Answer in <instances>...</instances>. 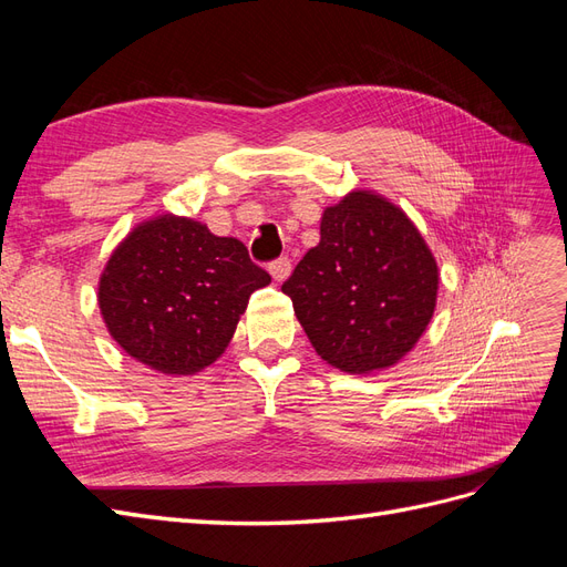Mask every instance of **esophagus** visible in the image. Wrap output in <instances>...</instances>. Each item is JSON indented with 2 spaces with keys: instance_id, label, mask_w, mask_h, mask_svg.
<instances>
[{
  "instance_id": "esophagus-1",
  "label": "esophagus",
  "mask_w": 567,
  "mask_h": 567,
  "mask_svg": "<svg viewBox=\"0 0 567 567\" xmlns=\"http://www.w3.org/2000/svg\"><path fill=\"white\" fill-rule=\"evenodd\" d=\"M290 269H293V265H290L288 257H277V260L269 262V274L274 277V281H286Z\"/></svg>"
}]
</instances>
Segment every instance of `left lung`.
<instances>
[{"instance_id": "8db88e82", "label": "left lung", "mask_w": 567, "mask_h": 567, "mask_svg": "<svg viewBox=\"0 0 567 567\" xmlns=\"http://www.w3.org/2000/svg\"><path fill=\"white\" fill-rule=\"evenodd\" d=\"M437 262L398 205L352 192L323 210L321 241L281 290L317 354L348 373L398 364L437 300Z\"/></svg>"}]
</instances>
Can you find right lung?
I'll list each match as a JSON object with an SVG mask.
<instances>
[{"label": "right lung", "instance_id": "add662e5", "mask_svg": "<svg viewBox=\"0 0 567 567\" xmlns=\"http://www.w3.org/2000/svg\"><path fill=\"white\" fill-rule=\"evenodd\" d=\"M269 281L241 241L161 215L113 250L99 307L113 340L136 362L192 375L225 352L248 298Z\"/></svg>", "mask_w": 567, "mask_h": 567}]
</instances>
